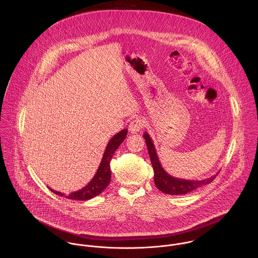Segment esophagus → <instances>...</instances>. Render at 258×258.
<instances>
[{
    "label": "esophagus",
    "mask_w": 258,
    "mask_h": 258,
    "mask_svg": "<svg viewBox=\"0 0 258 258\" xmlns=\"http://www.w3.org/2000/svg\"><path fill=\"white\" fill-rule=\"evenodd\" d=\"M144 125V122L140 118H135L133 119L130 124H129V130L131 133H137L140 130H142Z\"/></svg>",
    "instance_id": "obj_1"
}]
</instances>
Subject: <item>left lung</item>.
<instances>
[{
	"label": "left lung",
	"instance_id": "obj_1",
	"mask_svg": "<svg viewBox=\"0 0 258 258\" xmlns=\"http://www.w3.org/2000/svg\"><path fill=\"white\" fill-rule=\"evenodd\" d=\"M146 145H147L148 152L150 155V159H151V163L153 166V170H154V181L155 184L157 185V187L163 191L164 194H168V195H173V196H178V195H185L189 191H192L203 185L211 184L215 178L219 175V173H217L216 175H214L211 178L202 180V181H194V180H184V179H178L175 177H172L171 175H169L162 167L157 153H156V149L154 147L153 141L151 139V137L149 136L148 133H145L143 135Z\"/></svg>",
	"mask_w": 258,
	"mask_h": 258
}]
</instances>
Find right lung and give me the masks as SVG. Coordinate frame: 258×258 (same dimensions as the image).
Returning a JSON list of instances; mask_svg holds the SVG:
<instances>
[{"mask_svg": "<svg viewBox=\"0 0 258 258\" xmlns=\"http://www.w3.org/2000/svg\"><path fill=\"white\" fill-rule=\"evenodd\" d=\"M128 130L123 129L116 135H114L104 151L101 163L97 169V172L93 179L86 184L84 187L81 189H78L76 191L71 192L69 196H66L64 198L70 199V200H75V201H87L90 200L99 194H101L110 183L111 180V171H110V161L115 153V151L120 146V144L124 141L126 135H127ZM48 188L54 192L55 195L63 197V192L56 191L48 186Z\"/></svg>", "mask_w": 258, "mask_h": 258, "instance_id": "right-lung-1", "label": "right lung"}]
</instances>
